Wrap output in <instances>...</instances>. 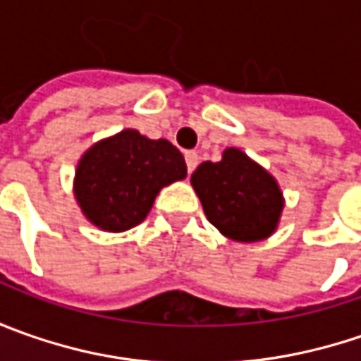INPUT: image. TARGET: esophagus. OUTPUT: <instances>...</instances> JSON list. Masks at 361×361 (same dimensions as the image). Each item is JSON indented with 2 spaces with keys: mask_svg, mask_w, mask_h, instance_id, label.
I'll return each mask as SVG.
<instances>
[{
  "mask_svg": "<svg viewBox=\"0 0 361 361\" xmlns=\"http://www.w3.org/2000/svg\"><path fill=\"white\" fill-rule=\"evenodd\" d=\"M185 160H187L188 173H192V171L197 169V164H199V152H195V150H188L187 154H185Z\"/></svg>",
  "mask_w": 361,
  "mask_h": 361,
  "instance_id": "esophagus-1",
  "label": "esophagus"
}]
</instances>
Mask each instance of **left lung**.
I'll return each instance as SVG.
<instances>
[{"label":"left lung","mask_w":361,"mask_h":361,"mask_svg":"<svg viewBox=\"0 0 361 361\" xmlns=\"http://www.w3.org/2000/svg\"><path fill=\"white\" fill-rule=\"evenodd\" d=\"M190 185L209 223L231 241H263L277 231L285 207L279 183L239 148H225L219 162L199 164Z\"/></svg>","instance_id":"8db88e82"}]
</instances>
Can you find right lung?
<instances>
[{
  "label": "right lung",
  "mask_w": 361,
  "mask_h": 361,
  "mask_svg": "<svg viewBox=\"0 0 361 361\" xmlns=\"http://www.w3.org/2000/svg\"><path fill=\"white\" fill-rule=\"evenodd\" d=\"M185 176V157L176 146L124 128L94 142L78 160L74 197L94 227L122 233L145 221L160 188Z\"/></svg>",
  "instance_id": "add662e5"
}]
</instances>
